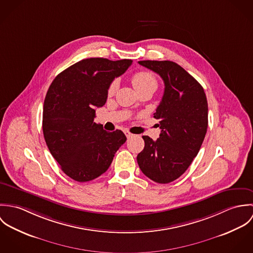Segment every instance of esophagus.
<instances>
[{
	"label": "esophagus",
	"instance_id": "esophagus-1",
	"mask_svg": "<svg viewBox=\"0 0 253 253\" xmlns=\"http://www.w3.org/2000/svg\"><path fill=\"white\" fill-rule=\"evenodd\" d=\"M125 134H126V136L127 138H131V137L133 136V134L130 133L128 130H126V131H125Z\"/></svg>",
	"mask_w": 253,
	"mask_h": 253
}]
</instances>
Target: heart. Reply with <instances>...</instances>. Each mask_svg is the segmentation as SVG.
Wrapping results in <instances>:
<instances>
[{
	"label": "heart",
	"mask_w": 253,
	"mask_h": 253,
	"mask_svg": "<svg viewBox=\"0 0 253 253\" xmlns=\"http://www.w3.org/2000/svg\"><path fill=\"white\" fill-rule=\"evenodd\" d=\"M132 84L134 86V88L136 90H139L141 88H143L145 86L154 84L157 86V80L155 78V76L150 72H138L133 75L132 79H131ZM118 87V81L114 80L108 87V94L112 95L113 93H115L116 89Z\"/></svg>",
	"instance_id": "obj_1"
}]
</instances>
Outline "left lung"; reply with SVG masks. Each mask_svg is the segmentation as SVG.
<instances>
[{
  "mask_svg": "<svg viewBox=\"0 0 253 253\" xmlns=\"http://www.w3.org/2000/svg\"><path fill=\"white\" fill-rule=\"evenodd\" d=\"M138 63L161 76L165 91L154 114L160 120V137L154 141L142 136L144 149L137 155V163L148 178L167 184L180 177L201 149L209 124L208 100L200 83L177 63Z\"/></svg>",
  "mask_w": 253,
  "mask_h": 253,
  "instance_id": "obj_1",
  "label": "left lung"
}]
</instances>
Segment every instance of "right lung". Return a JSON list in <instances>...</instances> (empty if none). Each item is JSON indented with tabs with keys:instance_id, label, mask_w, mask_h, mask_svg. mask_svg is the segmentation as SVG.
I'll return each instance as SVG.
<instances>
[{
	"instance_id": "right-lung-1",
	"label": "right lung",
	"mask_w": 253,
	"mask_h": 253,
	"mask_svg": "<svg viewBox=\"0 0 253 253\" xmlns=\"http://www.w3.org/2000/svg\"><path fill=\"white\" fill-rule=\"evenodd\" d=\"M131 63L130 59H83L57 75L49 85L43 102V137L63 172L75 181L93 180L103 174L126 140L122 130L108 132L96 124L94 108L106 103L110 84Z\"/></svg>"
}]
</instances>
